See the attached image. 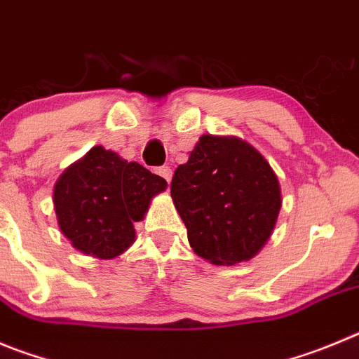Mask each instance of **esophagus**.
<instances>
[{
	"label": "esophagus",
	"instance_id": "esophagus-1",
	"mask_svg": "<svg viewBox=\"0 0 359 359\" xmlns=\"http://www.w3.org/2000/svg\"><path fill=\"white\" fill-rule=\"evenodd\" d=\"M157 173L170 184V180H172V168H170V166H163V168L157 170Z\"/></svg>",
	"mask_w": 359,
	"mask_h": 359
}]
</instances>
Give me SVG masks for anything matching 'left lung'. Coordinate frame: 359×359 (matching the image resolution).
<instances>
[{
  "mask_svg": "<svg viewBox=\"0 0 359 359\" xmlns=\"http://www.w3.org/2000/svg\"><path fill=\"white\" fill-rule=\"evenodd\" d=\"M172 198L196 255L236 266L266 246L281 187L266 157L237 136L203 134L173 173Z\"/></svg>",
  "mask_w": 359,
  "mask_h": 359,
  "instance_id": "left-lung-1",
  "label": "left lung"
}]
</instances>
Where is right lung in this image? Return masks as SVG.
Here are the masks:
<instances>
[{
    "label": "right lung",
    "mask_w": 359,
    "mask_h": 359,
    "mask_svg": "<svg viewBox=\"0 0 359 359\" xmlns=\"http://www.w3.org/2000/svg\"><path fill=\"white\" fill-rule=\"evenodd\" d=\"M168 182L134 161L95 145L63 170L53 189L56 219L76 250L93 259L122 255L136 241L142 221Z\"/></svg>",
    "instance_id": "1"
}]
</instances>
